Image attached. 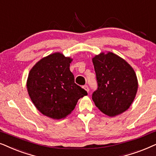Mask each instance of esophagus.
Returning a JSON list of instances; mask_svg holds the SVG:
<instances>
[{"instance_id": "1", "label": "esophagus", "mask_w": 156, "mask_h": 156, "mask_svg": "<svg viewBox=\"0 0 156 156\" xmlns=\"http://www.w3.org/2000/svg\"><path fill=\"white\" fill-rule=\"evenodd\" d=\"M83 88L85 89V90H86L87 92L88 93V91H89V88H88V86H83Z\"/></svg>"}]
</instances>
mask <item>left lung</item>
Segmentation results:
<instances>
[{
    "mask_svg": "<svg viewBox=\"0 0 156 156\" xmlns=\"http://www.w3.org/2000/svg\"><path fill=\"white\" fill-rule=\"evenodd\" d=\"M92 61L98 83L97 90L92 95L95 105L110 117L127 111L138 87L133 68L111 52L100 53Z\"/></svg>",
    "mask_w": 156,
    "mask_h": 156,
    "instance_id": "8db88e82",
    "label": "left lung"
}]
</instances>
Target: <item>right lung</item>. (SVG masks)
<instances>
[{
  "label": "right lung",
  "instance_id": "right-lung-1",
  "mask_svg": "<svg viewBox=\"0 0 156 156\" xmlns=\"http://www.w3.org/2000/svg\"><path fill=\"white\" fill-rule=\"evenodd\" d=\"M73 59L61 53L43 58L31 68L27 90L31 101L41 113L53 119H61L71 113L86 90L75 83L70 70Z\"/></svg>",
  "mask_w": 156,
  "mask_h": 156
}]
</instances>
